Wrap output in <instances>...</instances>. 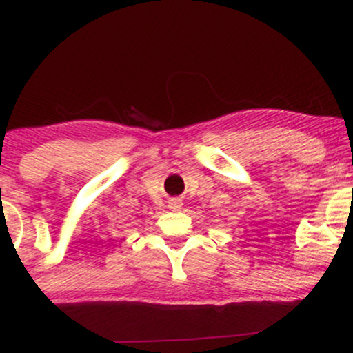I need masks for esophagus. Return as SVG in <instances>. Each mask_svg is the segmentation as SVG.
Segmentation results:
<instances>
[{"mask_svg": "<svg viewBox=\"0 0 353 353\" xmlns=\"http://www.w3.org/2000/svg\"><path fill=\"white\" fill-rule=\"evenodd\" d=\"M169 205H171V209H174V210H177V209H181L182 202H181L179 199H172L171 202H169Z\"/></svg>", "mask_w": 353, "mask_h": 353, "instance_id": "34e87169", "label": "esophagus"}]
</instances>
